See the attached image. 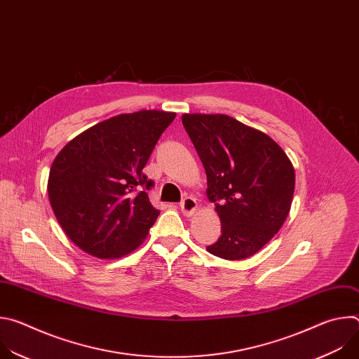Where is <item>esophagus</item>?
Here are the masks:
<instances>
[{"label": "esophagus", "mask_w": 359, "mask_h": 359, "mask_svg": "<svg viewBox=\"0 0 359 359\" xmlns=\"http://www.w3.org/2000/svg\"><path fill=\"white\" fill-rule=\"evenodd\" d=\"M197 209V201L194 197L191 196H186L182 203H180V210L184 216H190L194 213V210Z\"/></svg>", "instance_id": "obj_1"}]
</instances>
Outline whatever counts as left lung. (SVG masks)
<instances>
[{
    "label": "left lung",
    "instance_id": "obj_1",
    "mask_svg": "<svg viewBox=\"0 0 359 359\" xmlns=\"http://www.w3.org/2000/svg\"><path fill=\"white\" fill-rule=\"evenodd\" d=\"M182 123L208 176V197L222 236L206 250L243 260L266 245L284 224L294 194V168L266 133L227 115L184 114Z\"/></svg>",
    "mask_w": 359,
    "mask_h": 359
}]
</instances>
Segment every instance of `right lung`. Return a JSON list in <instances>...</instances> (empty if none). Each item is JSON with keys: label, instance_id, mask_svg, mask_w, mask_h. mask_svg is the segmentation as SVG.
<instances>
[{"label": "right lung", "instance_id": "right-lung-1", "mask_svg": "<svg viewBox=\"0 0 359 359\" xmlns=\"http://www.w3.org/2000/svg\"><path fill=\"white\" fill-rule=\"evenodd\" d=\"M176 114L139 111L100 122L72 139L49 170L48 196L65 234L97 259L133 251L159 210L143 173L153 149Z\"/></svg>", "mask_w": 359, "mask_h": 359}]
</instances>
